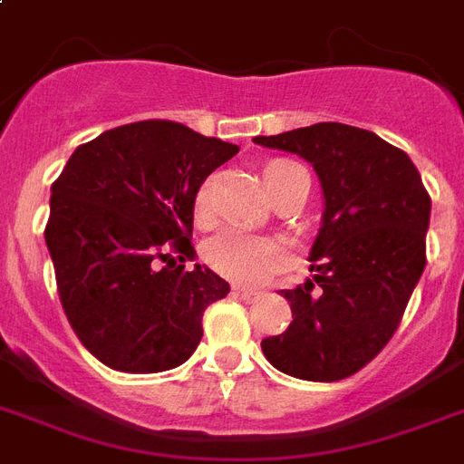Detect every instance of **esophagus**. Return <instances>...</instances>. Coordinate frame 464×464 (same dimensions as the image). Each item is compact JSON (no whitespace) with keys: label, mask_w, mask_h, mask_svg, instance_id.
<instances>
[{"label":"esophagus","mask_w":464,"mask_h":464,"mask_svg":"<svg viewBox=\"0 0 464 464\" xmlns=\"http://www.w3.org/2000/svg\"><path fill=\"white\" fill-rule=\"evenodd\" d=\"M232 296L239 298V301H244V304H254V301H258L260 298V294L251 292V289H239V286H235V289H232Z\"/></svg>","instance_id":"esophagus-1"}]
</instances>
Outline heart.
<instances>
[{
    "label": "heart",
    "mask_w": 464,
    "mask_h": 464,
    "mask_svg": "<svg viewBox=\"0 0 464 464\" xmlns=\"http://www.w3.org/2000/svg\"><path fill=\"white\" fill-rule=\"evenodd\" d=\"M292 166L289 160H273L263 170L266 187L270 189L275 172L279 168ZM210 216V191L204 185L194 198V218L197 223H206ZM204 258L218 275L229 282L246 286H258L263 282L285 270L292 263V251L285 239L267 235H254L239 227H225L210 237L204 246Z\"/></svg>",
    "instance_id": "1"
}]
</instances>
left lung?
I'll return each mask as SVG.
<instances>
[{"mask_svg": "<svg viewBox=\"0 0 464 464\" xmlns=\"http://www.w3.org/2000/svg\"><path fill=\"white\" fill-rule=\"evenodd\" d=\"M254 141L313 163L324 197L313 279L282 292L294 320L260 348L279 372L339 382L372 361L401 324L427 266L431 198L408 154L370 130L315 122Z\"/></svg>", "mask_w": 464, "mask_h": 464, "instance_id": "left-lung-1", "label": "left lung"}]
</instances>
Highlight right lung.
I'll return each mask as SVG.
<instances>
[{"label":"right lung","mask_w":464,"mask_h":464,"mask_svg":"<svg viewBox=\"0 0 464 464\" xmlns=\"http://www.w3.org/2000/svg\"><path fill=\"white\" fill-rule=\"evenodd\" d=\"M237 151L182 122L140 121L80 144L52 185L44 241L61 305L111 370L163 372L197 351L204 310L229 285L185 267L194 198Z\"/></svg>","instance_id":"add662e5"}]
</instances>
